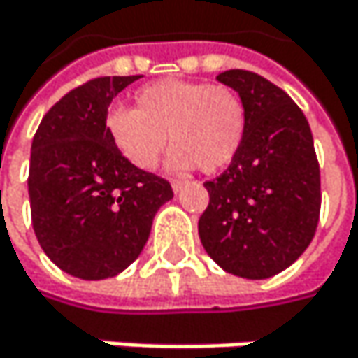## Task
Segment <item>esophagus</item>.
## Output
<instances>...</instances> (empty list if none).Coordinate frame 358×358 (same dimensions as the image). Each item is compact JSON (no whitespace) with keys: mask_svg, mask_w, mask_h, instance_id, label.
I'll return each instance as SVG.
<instances>
[{"mask_svg":"<svg viewBox=\"0 0 358 358\" xmlns=\"http://www.w3.org/2000/svg\"><path fill=\"white\" fill-rule=\"evenodd\" d=\"M184 184H186V180H172V190H174V192H180Z\"/></svg>","mask_w":358,"mask_h":358,"instance_id":"obj_1","label":"esophagus"}]
</instances>
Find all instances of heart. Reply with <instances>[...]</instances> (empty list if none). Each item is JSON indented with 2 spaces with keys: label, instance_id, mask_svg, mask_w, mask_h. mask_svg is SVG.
Here are the masks:
<instances>
[{
  "label": "heart",
  "instance_id": "b5f03b06",
  "mask_svg": "<svg viewBox=\"0 0 358 358\" xmlns=\"http://www.w3.org/2000/svg\"><path fill=\"white\" fill-rule=\"evenodd\" d=\"M134 109L115 108L106 117L111 143L138 170H153L170 143L172 170L217 172L228 166L245 136V106L226 85L159 80L134 95Z\"/></svg>",
  "mask_w": 358,
  "mask_h": 358
}]
</instances>
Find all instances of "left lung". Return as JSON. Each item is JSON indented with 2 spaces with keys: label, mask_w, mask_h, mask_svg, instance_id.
Instances as JSON below:
<instances>
[{
  "label": "left lung",
  "mask_w": 358,
  "mask_h": 358,
  "mask_svg": "<svg viewBox=\"0 0 358 358\" xmlns=\"http://www.w3.org/2000/svg\"><path fill=\"white\" fill-rule=\"evenodd\" d=\"M217 80L243 99L245 136L228 170L205 182L199 238L224 271L265 280L315 236L322 188L313 134L299 106L267 78L228 70Z\"/></svg>",
  "instance_id": "left-lung-1"
}]
</instances>
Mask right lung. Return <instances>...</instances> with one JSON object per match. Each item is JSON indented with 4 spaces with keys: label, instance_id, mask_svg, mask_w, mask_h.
<instances>
[{
    "label": "right lung",
    "instance_id": "obj_1",
    "mask_svg": "<svg viewBox=\"0 0 358 358\" xmlns=\"http://www.w3.org/2000/svg\"><path fill=\"white\" fill-rule=\"evenodd\" d=\"M141 76H101L45 113L31 147L29 196L36 241L66 273L106 280L145 249L153 217L174 192L111 143V99Z\"/></svg>",
    "mask_w": 358,
    "mask_h": 358
}]
</instances>
